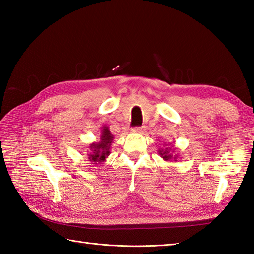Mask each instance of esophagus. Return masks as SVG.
Instances as JSON below:
<instances>
[{
  "label": "esophagus",
  "mask_w": 254,
  "mask_h": 254,
  "mask_svg": "<svg viewBox=\"0 0 254 254\" xmlns=\"http://www.w3.org/2000/svg\"><path fill=\"white\" fill-rule=\"evenodd\" d=\"M145 131H146V127H138L134 128V132H136V133H144Z\"/></svg>",
  "instance_id": "obj_1"
}]
</instances>
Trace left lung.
I'll list each match as a JSON object with an SVG mask.
<instances>
[{"label":"left lung","mask_w":254,"mask_h":254,"mask_svg":"<svg viewBox=\"0 0 254 254\" xmlns=\"http://www.w3.org/2000/svg\"><path fill=\"white\" fill-rule=\"evenodd\" d=\"M168 145H169V143H168ZM168 145L166 144V148H159L158 154L160 155V157H163V159L166 161H170L171 159H174L176 161L177 157H178L177 155H174V152L176 148L174 147V145H171V146H168Z\"/></svg>","instance_id":"8db88e82"}]
</instances>
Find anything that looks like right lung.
<instances>
[{
	"label": "right lung",
	"mask_w": 254,
	"mask_h": 254,
	"mask_svg": "<svg viewBox=\"0 0 254 254\" xmlns=\"http://www.w3.org/2000/svg\"><path fill=\"white\" fill-rule=\"evenodd\" d=\"M113 135L109 131V127L104 126L101 127L100 138L98 142H93L89 144L88 159L93 164L104 163L108 156L110 155L111 143L113 142Z\"/></svg>",
	"instance_id": "obj_1"
}]
</instances>
